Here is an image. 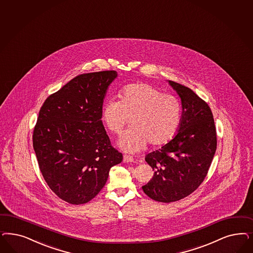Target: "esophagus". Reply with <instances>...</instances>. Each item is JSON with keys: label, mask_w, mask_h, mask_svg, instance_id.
I'll return each mask as SVG.
<instances>
[{"label": "esophagus", "mask_w": 253, "mask_h": 253, "mask_svg": "<svg viewBox=\"0 0 253 253\" xmlns=\"http://www.w3.org/2000/svg\"><path fill=\"white\" fill-rule=\"evenodd\" d=\"M123 160H124L125 163H131V162L134 161V158L130 156V155H125L124 157H123Z\"/></svg>", "instance_id": "obj_1"}]
</instances>
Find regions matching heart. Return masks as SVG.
Instances as JSON below:
<instances>
[{"instance_id": "b5f03b06", "label": "heart", "mask_w": 253, "mask_h": 253, "mask_svg": "<svg viewBox=\"0 0 253 253\" xmlns=\"http://www.w3.org/2000/svg\"><path fill=\"white\" fill-rule=\"evenodd\" d=\"M128 119L131 128L117 144L127 153L142 150L149 142L160 146L176 135L180 122L178 99L164 94L151 84L137 83L126 85L120 100L108 99L101 107V120L114 134H120Z\"/></svg>"}]
</instances>
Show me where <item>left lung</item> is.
<instances>
[{"label":"left lung","mask_w":253,"mask_h":253,"mask_svg":"<svg viewBox=\"0 0 253 253\" xmlns=\"http://www.w3.org/2000/svg\"><path fill=\"white\" fill-rule=\"evenodd\" d=\"M181 101V117L176 135L145 161L154 177L142 186L155 201L170 203L192 194L202 183L217 148L211 110L196 93L178 83L168 81Z\"/></svg>","instance_id":"obj_1"}]
</instances>
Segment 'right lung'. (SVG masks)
<instances>
[{"label": "right lung", "mask_w": 253, "mask_h": 253, "mask_svg": "<svg viewBox=\"0 0 253 253\" xmlns=\"http://www.w3.org/2000/svg\"><path fill=\"white\" fill-rule=\"evenodd\" d=\"M115 71L81 74L43 102L33 131L42 177L60 199L84 204L106 183L123 155L111 145L101 107Z\"/></svg>", "instance_id": "obj_1"}]
</instances>
